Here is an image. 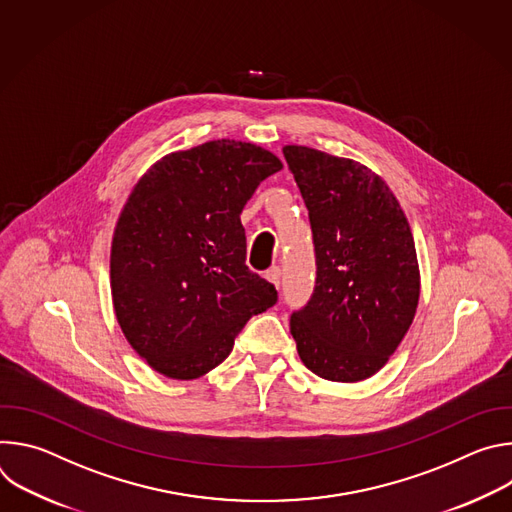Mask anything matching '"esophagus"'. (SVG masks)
I'll return each mask as SVG.
<instances>
[{"instance_id":"34e87169","label":"esophagus","mask_w":512,"mask_h":512,"mask_svg":"<svg viewBox=\"0 0 512 512\" xmlns=\"http://www.w3.org/2000/svg\"><path fill=\"white\" fill-rule=\"evenodd\" d=\"M265 277H267V281H271L275 287H279V283H281V269H279L277 265H273L271 269H267Z\"/></svg>"}]
</instances>
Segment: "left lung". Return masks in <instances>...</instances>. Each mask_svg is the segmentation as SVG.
<instances>
[{"mask_svg":"<svg viewBox=\"0 0 512 512\" xmlns=\"http://www.w3.org/2000/svg\"><path fill=\"white\" fill-rule=\"evenodd\" d=\"M283 156L306 202L316 251L314 294L291 314V336L314 375L364 381L385 367L417 310L409 223L367 166L306 145H285Z\"/></svg>","mask_w":512,"mask_h":512,"instance_id":"1","label":"left lung"}]
</instances>
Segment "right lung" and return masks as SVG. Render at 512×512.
Instances as JSON below:
<instances>
[{
	"mask_svg": "<svg viewBox=\"0 0 512 512\" xmlns=\"http://www.w3.org/2000/svg\"><path fill=\"white\" fill-rule=\"evenodd\" d=\"M283 164L255 143L216 139L156 162L131 190L111 243L117 322L150 367L190 381L277 302L253 273L241 212Z\"/></svg>",
	"mask_w": 512,
	"mask_h": 512,
	"instance_id": "obj_1",
	"label": "right lung"
}]
</instances>
